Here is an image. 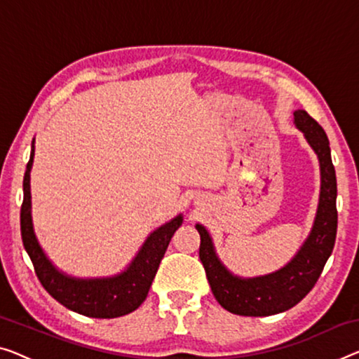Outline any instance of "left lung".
Instances as JSON below:
<instances>
[{"instance_id":"1","label":"left lung","mask_w":359,"mask_h":359,"mask_svg":"<svg viewBox=\"0 0 359 359\" xmlns=\"http://www.w3.org/2000/svg\"><path fill=\"white\" fill-rule=\"evenodd\" d=\"M293 122L316 153L320 169V194L311 232L297 255L279 271L258 277L232 274L214 248L205 226L200 233V259L205 266L212 295L224 309L238 316H272L295 306L311 292L334 250L337 235V179L330 158L329 138L306 111L293 112Z\"/></svg>"}]
</instances>
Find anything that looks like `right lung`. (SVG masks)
I'll return each instance as SVG.
<instances>
[{
  "mask_svg": "<svg viewBox=\"0 0 359 359\" xmlns=\"http://www.w3.org/2000/svg\"><path fill=\"white\" fill-rule=\"evenodd\" d=\"M35 156V138L32 140L30 159L24 174V201L20 208V233L35 274L50 295L71 311L88 318L111 319L135 311L145 298L174 232L182 226L179 214L148 235L135 258L124 271L109 277H72L51 263L36 240L32 222L30 170Z\"/></svg>",
  "mask_w": 359,
  "mask_h": 359,
  "instance_id": "obj_1",
  "label": "right lung"
}]
</instances>
